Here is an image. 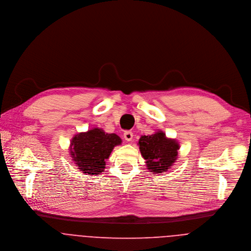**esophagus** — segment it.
<instances>
[{
    "label": "esophagus",
    "instance_id": "obj_1",
    "mask_svg": "<svg viewBox=\"0 0 251 251\" xmlns=\"http://www.w3.org/2000/svg\"><path fill=\"white\" fill-rule=\"evenodd\" d=\"M124 138H125L126 141H131L132 138H133V133H132L131 131L127 130V131H126V132L124 133Z\"/></svg>",
    "mask_w": 251,
    "mask_h": 251
}]
</instances>
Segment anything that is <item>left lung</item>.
Instances as JSON below:
<instances>
[{
    "instance_id": "obj_1",
    "label": "left lung",
    "mask_w": 251,
    "mask_h": 251,
    "mask_svg": "<svg viewBox=\"0 0 251 251\" xmlns=\"http://www.w3.org/2000/svg\"><path fill=\"white\" fill-rule=\"evenodd\" d=\"M138 145L151 172L156 174L166 172L177 160L179 143L175 139L167 138L162 131L141 136Z\"/></svg>"
}]
</instances>
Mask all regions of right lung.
<instances>
[{"mask_svg": "<svg viewBox=\"0 0 251 251\" xmlns=\"http://www.w3.org/2000/svg\"><path fill=\"white\" fill-rule=\"evenodd\" d=\"M122 139L115 133L93 128L76 134L71 141V155L75 165L87 175H100L105 168V160Z\"/></svg>", "mask_w": 251, "mask_h": 251, "instance_id": "right-lung-1", "label": "right lung"}]
</instances>
